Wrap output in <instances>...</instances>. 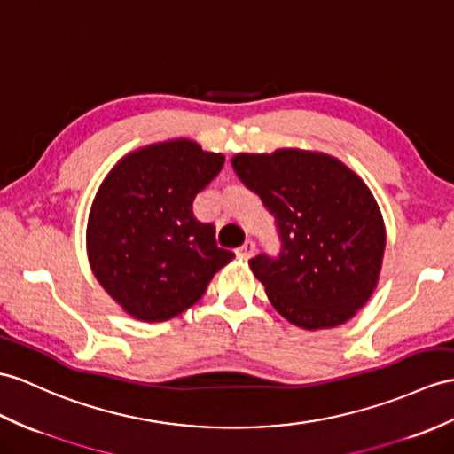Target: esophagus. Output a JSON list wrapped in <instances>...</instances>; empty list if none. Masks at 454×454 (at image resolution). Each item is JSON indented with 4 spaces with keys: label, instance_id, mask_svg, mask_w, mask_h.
Returning a JSON list of instances; mask_svg holds the SVG:
<instances>
[{
    "label": "esophagus",
    "instance_id": "obj_1",
    "mask_svg": "<svg viewBox=\"0 0 454 454\" xmlns=\"http://www.w3.org/2000/svg\"><path fill=\"white\" fill-rule=\"evenodd\" d=\"M254 252H256V245H254L252 240H247L245 245H242L240 248H237V254L240 258H252Z\"/></svg>",
    "mask_w": 454,
    "mask_h": 454
}]
</instances>
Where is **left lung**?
<instances>
[{
    "label": "left lung",
    "instance_id": "8db88e82",
    "mask_svg": "<svg viewBox=\"0 0 454 454\" xmlns=\"http://www.w3.org/2000/svg\"><path fill=\"white\" fill-rule=\"evenodd\" d=\"M239 179L275 217L279 258H252L270 302L302 329L348 322L380 281L385 223L368 184L322 152L237 153Z\"/></svg>",
    "mask_w": 454,
    "mask_h": 454
}]
</instances>
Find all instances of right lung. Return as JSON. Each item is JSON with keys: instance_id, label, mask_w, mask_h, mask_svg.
Wrapping results in <instances>:
<instances>
[{"instance_id": "obj_1", "label": "right lung", "mask_w": 454, "mask_h": 454, "mask_svg": "<svg viewBox=\"0 0 454 454\" xmlns=\"http://www.w3.org/2000/svg\"><path fill=\"white\" fill-rule=\"evenodd\" d=\"M223 153L189 138L150 144L121 158L88 215L86 252L104 291L140 322H165L200 301L235 254L192 214Z\"/></svg>"}]
</instances>
